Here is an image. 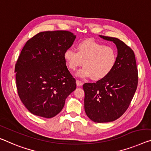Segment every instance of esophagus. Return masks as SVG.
<instances>
[{"instance_id":"34e87169","label":"esophagus","mask_w":151,"mask_h":151,"mask_svg":"<svg viewBox=\"0 0 151 151\" xmlns=\"http://www.w3.org/2000/svg\"><path fill=\"white\" fill-rule=\"evenodd\" d=\"M76 84H77L78 86L80 87V86H82L83 85V83L80 80H77L76 81Z\"/></svg>"}]
</instances>
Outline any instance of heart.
I'll list each match as a JSON object with an SVG mask.
<instances>
[{"label": "heart", "mask_w": 151, "mask_h": 151, "mask_svg": "<svg viewBox=\"0 0 151 151\" xmlns=\"http://www.w3.org/2000/svg\"><path fill=\"white\" fill-rule=\"evenodd\" d=\"M77 50L76 52L72 48H68L63 57L71 71L76 70L82 64L84 65L76 73L78 77L101 80L109 75L117 63V55L114 48L92 39L79 43Z\"/></svg>", "instance_id": "obj_1"}]
</instances>
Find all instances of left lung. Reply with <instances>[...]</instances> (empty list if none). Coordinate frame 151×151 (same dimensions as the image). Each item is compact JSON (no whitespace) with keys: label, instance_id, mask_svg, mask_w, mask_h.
<instances>
[{"label":"left lung","instance_id":"1","mask_svg":"<svg viewBox=\"0 0 151 151\" xmlns=\"http://www.w3.org/2000/svg\"><path fill=\"white\" fill-rule=\"evenodd\" d=\"M113 42L117 48V60L113 70L96 83L83 85L85 112L92 121H115L129 107L138 86V69L134 51L117 38L100 36Z\"/></svg>","mask_w":151,"mask_h":151}]
</instances>
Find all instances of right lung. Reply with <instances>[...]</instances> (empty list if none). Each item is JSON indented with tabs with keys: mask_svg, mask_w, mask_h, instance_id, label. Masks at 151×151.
I'll list each match as a JSON object with an SVG mask.
<instances>
[{
	"mask_svg": "<svg viewBox=\"0 0 151 151\" xmlns=\"http://www.w3.org/2000/svg\"><path fill=\"white\" fill-rule=\"evenodd\" d=\"M76 36L65 30L42 32L27 41L15 64L18 95L32 114L51 118L76 88L64 52Z\"/></svg>",
	"mask_w": 151,
	"mask_h": 151,
	"instance_id": "right-lung-1",
	"label": "right lung"
}]
</instances>
